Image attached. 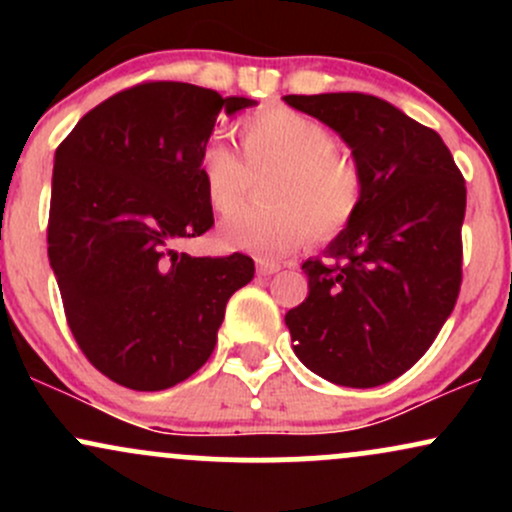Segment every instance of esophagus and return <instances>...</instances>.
Masks as SVG:
<instances>
[{
  "label": "esophagus",
  "mask_w": 512,
  "mask_h": 512,
  "mask_svg": "<svg viewBox=\"0 0 512 512\" xmlns=\"http://www.w3.org/2000/svg\"><path fill=\"white\" fill-rule=\"evenodd\" d=\"M281 269V264L279 262H269V260H257V274L260 276H272V274H276Z\"/></svg>",
  "instance_id": "34e87169"
}]
</instances>
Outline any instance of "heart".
Instances as JSON below:
<instances>
[{
	"label": "heart",
	"mask_w": 512,
	"mask_h": 512,
	"mask_svg": "<svg viewBox=\"0 0 512 512\" xmlns=\"http://www.w3.org/2000/svg\"><path fill=\"white\" fill-rule=\"evenodd\" d=\"M243 158L211 142L199 156V178L216 214H233L264 178V202L223 221L219 243L257 257H284L315 238L342 233L361 209L366 178L354 156L337 149L327 125L274 105L238 122Z\"/></svg>",
	"instance_id": "1"
}]
</instances>
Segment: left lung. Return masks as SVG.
Segmentation results:
<instances>
[{"label": "left lung", "mask_w": 512, "mask_h": 512, "mask_svg": "<svg viewBox=\"0 0 512 512\" xmlns=\"http://www.w3.org/2000/svg\"><path fill=\"white\" fill-rule=\"evenodd\" d=\"M351 146L366 178L356 219L303 262L308 298L286 313L293 351L346 387L399 378L426 354L462 286L467 187L438 132L366 93L286 96Z\"/></svg>", "instance_id": "obj_1"}]
</instances>
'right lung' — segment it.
Listing matches in <instances>:
<instances>
[{
	"mask_svg": "<svg viewBox=\"0 0 512 512\" xmlns=\"http://www.w3.org/2000/svg\"><path fill=\"white\" fill-rule=\"evenodd\" d=\"M250 105L182 81H144L88 110L57 146L50 267L76 344L117 385L158 392L197 373L228 298L255 276L243 252L175 250L214 226L199 156L216 117Z\"/></svg>",
	"mask_w": 512,
	"mask_h": 512,
	"instance_id": "obj_1",
	"label": "right lung"
}]
</instances>
